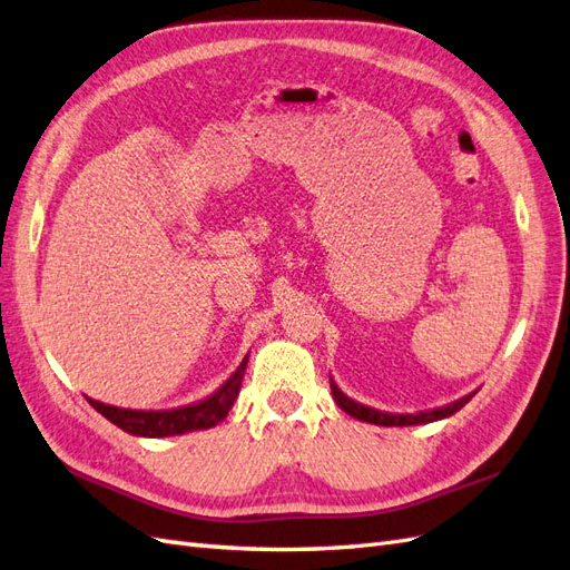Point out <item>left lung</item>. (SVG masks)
Here are the masks:
<instances>
[{"label": "left lung", "mask_w": 570, "mask_h": 570, "mask_svg": "<svg viewBox=\"0 0 570 570\" xmlns=\"http://www.w3.org/2000/svg\"><path fill=\"white\" fill-rule=\"evenodd\" d=\"M330 387H332V397L337 402V406H342V412H346L348 416H354L358 421H366V424H375V426H419V424H431V421H441L448 419L455 412H460L462 406L474 397L472 395H464L462 400L452 402L448 406H438V410L431 412H419V414H390V412H381V410H373V406L361 404L356 400H352L348 395L337 387V383L330 377Z\"/></svg>", "instance_id": "obj_1"}]
</instances>
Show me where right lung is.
I'll use <instances>...</instances> for the list:
<instances>
[{
  "mask_svg": "<svg viewBox=\"0 0 570 570\" xmlns=\"http://www.w3.org/2000/svg\"><path fill=\"white\" fill-rule=\"evenodd\" d=\"M245 366H247V356L243 358L236 373H233L228 381L214 392V395H209L207 400H202L197 404L178 406V410H160V412L122 410V406H110V404H104V402L91 400V397H86V400H89L94 410L104 414L110 424H115L118 429L132 433V435H141V438L183 435V433H193V431L212 429L216 424H222V421L228 416L233 402H236V397H238Z\"/></svg>",
  "mask_w": 570,
  "mask_h": 570,
  "instance_id": "obj_1",
  "label": "right lung"
}]
</instances>
